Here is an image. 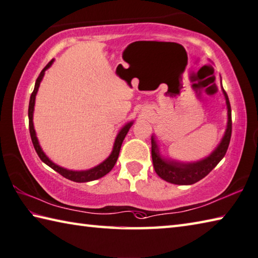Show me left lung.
<instances>
[{
  "label": "left lung",
  "mask_w": 258,
  "mask_h": 258,
  "mask_svg": "<svg viewBox=\"0 0 258 258\" xmlns=\"http://www.w3.org/2000/svg\"><path fill=\"white\" fill-rule=\"evenodd\" d=\"M222 86V85H221ZM223 95L226 99L227 110H228V122L226 133L223 135L220 144L208 157L203 158L199 162L194 163H181L177 160L166 159L160 156L158 146L155 140V136H152V158L155 172L157 173L160 178L166 182L177 184V185H191L200 181L203 177L210 173L215 168L218 163L225 156L228 149V146L231 138V108L230 102L228 99L226 91L222 89Z\"/></svg>",
  "instance_id": "obj_1"
}]
</instances>
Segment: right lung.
Returning a JSON list of instances; mask_svg holds the SVG:
<instances>
[{
    "label": "right lung",
    "instance_id": "right-lung-1",
    "mask_svg": "<svg viewBox=\"0 0 258 258\" xmlns=\"http://www.w3.org/2000/svg\"><path fill=\"white\" fill-rule=\"evenodd\" d=\"M52 61H53V59L48 62L45 69H43L40 74H39L38 79L36 81V84H35V89H33V92H32L31 96H30V102H29V109H28L29 131H30V136H31L33 147H35L39 158H40L43 163L47 164L49 167H51L53 171L59 173L61 176H64L65 178L71 179V181H73V182H79V183L94 181V179H98V178H101L102 176H104V175L108 174L111 171V169L113 168V166L116 163V159H118V157H119L121 145H122V142H123V139L125 137V135L128 134V131H129L130 127L133 125L134 122L131 121V122L125 124L124 127H122V129L119 131V134H118V136H116L115 142H114V145H113L112 153H111L110 156L106 158L103 163H101L100 165H98V166H95V167L91 168V169H87V171H71V169H66L64 167L58 166V165H56L55 163H52L51 160L46 156V154L42 152L40 145H39V143H38L36 131H35V128H33V121H32V119H33V109H35L36 94L38 92L39 85H40V82L42 80L43 75H45L46 70L49 69V67L52 64Z\"/></svg>",
    "mask_w": 258,
    "mask_h": 258
}]
</instances>
